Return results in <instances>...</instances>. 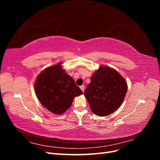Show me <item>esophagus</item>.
<instances>
[{"mask_svg":"<svg viewBox=\"0 0 160 160\" xmlns=\"http://www.w3.org/2000/svg\"><path fill=\"white\" fill-rule=\"evenodd\" d=\"M80 89H81V91H82L84 92V90H85V86H84V85H81V86H80Z\"/></svg>","mask_w":160,"mask_h":160,"instance_id":"obj_1","label":"esophagus"}]
</instances>
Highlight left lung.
Segmentation results:
<instances>
[{
    "mask_svg": "<svg viewBox=\"0 0 160 160\" xmlns=\"http://www.w3.org/2000/svg\"><path fill=\"white\" fill-rule=\"evenodd\" d=\"M84 95L90 108L95 115L107 116L122 104L128 91L123 77L111 67H100L91 77Z\"/></svg>",
    "mask_w": 160,
    "mask_h": 160,
    "instance_id": "left-lung-1",
    "label": "left lung"
}]
</instances>
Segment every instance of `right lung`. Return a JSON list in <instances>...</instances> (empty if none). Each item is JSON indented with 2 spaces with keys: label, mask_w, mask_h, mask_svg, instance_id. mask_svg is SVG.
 <instances>
[{
  "label": "right lung",
  "mask_w": 160,
  "mask_h": 160,
  "mask_svg": "<svg viewBox=\"0 0 160 160\" xmlns=\"http://www.w3.org/2000/svg\"><path fill=\"white\" fill-rule=\"evenodd\" d=\"M61 64L59 62L43 70L35 83L38 101L47 109L57 115L63 113L71 107L75 97L83 93Z\"/></svg>",
  "instance_id": "obj_1"
}]
</instances>
